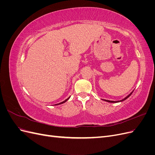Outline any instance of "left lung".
<instances>
[{
	"mask_svg": "<svg viewBox=\"0 0 155 155\" xmlns=\"http://www.w3.org/2000/svg\"><path fill=\"white\" fill-rule=\"evenodd\" d=\"M133 91L132 92H130L129 94L127 96H126L125 98H124L123 100H120V101H110V100H104V99H101L102 100H104V101H107V102H110V103H118V102H120V101H124V100H125L126 99H127V98L132 94V93L133 92Z\"/></svg>",
	"mask_w": 155,
	"mask_h": 155,
	"instance_id": "8db88e82",
	"label": "left lung"
}]
</instances>
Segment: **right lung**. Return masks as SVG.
Segmentation results:
<instances>
[{
    "instance_id": "1",
    "label": "right lung",
    "mask_w": 155,
    "mask_h": 155,
    "mask_svg": "<svg viewBox=\"0 0 155 155\" xmlns=\"http://www.w3.org/2000/svg\"><path fill=\"white\" fill-rule=\"evenodd\" d=\"M70 96L69 97H68L67 100H65L64 101H63V102H61V103H59V104H55V105H60V104H63V103H64V102H66V101H67V100H68L69 99V98H70Z\"/></svg>"
}]
</instances>
